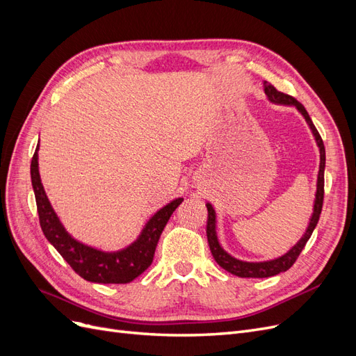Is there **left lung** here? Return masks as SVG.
<instances>
[{
    "instance_id": "1",
    "label": "left lung",
    "mask_w": 356,
    "mask_h": 356,
    "mask_svg": "<svg viewBox=\"0 0 356 356\" xmlns=\"http://www.w3.org/2000/svg\"><path fill=\"white\" fill-rule=\"evenodd\" d=\"M264 92L268 96V99L276 104H284V105H294L297 106V110L303 114V117L306 118L307 124L310 126L312 132L315 135L316 144L319 147V153H321V165H319V174H318V190H316V199H315V207H314V215H312L309 227L305 233L303 238L298 241V243L289 250L285 255L276 258V260L272 261H264V263H245V261H239L236 258L230 257L227 252H225L222 248L218 243L217 239V233H215V211L208 203V221H207V236H208V243L211 248V252L213 260L217 261L224 270H227L232 275H236L239 277H268V276H275L282 272H286L288 268L296 263V260L298 258L300 252L303 251V248L306 246L307 241L310 239L312 233H314L316 224L319 221V215L322 211V203H324V169H325V147H324V141L318 132V129L315 127L312 118L309 117L307 111L303 105H301L296 98H293L291 95L279 92L273 84L264 81Z\"/></svg>"
}]
</instances>
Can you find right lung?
<instances>
[{"label":"right lung","mask_w":356,"mask_h":356,"mask_svg":"<svg viewBox=\"0 0 356 356\" xmlns=\"http://www.w3.org/2000/svg\"><path fill=\"white\" fill-rule=\"evenodd\" d=\"M38 145L31 160V181L35 193L37 211L41 230L47 241L56 248L72 270L89 282L98 284H129L135 277L144 273L152 266L154 251L160 234L163 232L182 199H175L161 208L154 217L149 220L143 230L141 236L126 250L117 252H102L88 245H83L72 239L62 227L55 211L50 207V202L42 188L38 172Z\"/></svg>","instance_id":"add662e5"}]
</instances>
